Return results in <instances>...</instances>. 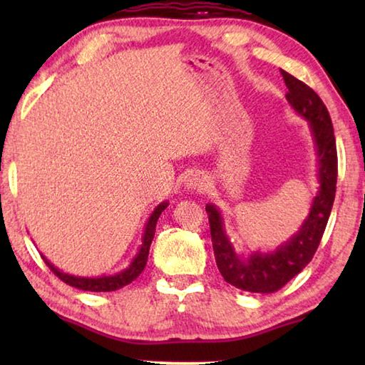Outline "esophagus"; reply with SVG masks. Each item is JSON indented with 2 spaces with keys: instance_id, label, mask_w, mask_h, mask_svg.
Masks as SVG:
<instances>
[{
  "instance_id": "1",
  "label": "esophagus",
  "mask_w": 365,
  "mask_h": 365,
  "mask_svg": "<svg viewBox=\"0 0 365 365\" xmlns=\"http://www.w3.org/2000/svg\"><path fill=\"white\" fill-rule=\"evenodd\" d=\"M185 187L190 191H201L207 187V180L201 172H193V174H190L187 177V180H185Z\"/></svg>"
}]
</instances>
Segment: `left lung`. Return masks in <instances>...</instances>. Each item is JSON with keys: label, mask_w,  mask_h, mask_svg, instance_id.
<instances>
[{"label": "left lung", "mask_w": 365, "mask_h": 365, "mask_svg": "<svg viewBox=\"0 0 365 365\" xmlns=\"http://www.w3.org/2000/svg\"><path fill=\"white\" fill-rule=\"evenodd\" d=\"M288 88L287 101L296 114L307 120L317 160L319 188L299 230L274 251L238 255L225 232L220 209L209 202L206 211L211 225L212 248L219 272L227 283L243 292L274 293L311 262L329 222L336 191L338 159L335 133L329 110L319 95L288 72L282 71Z\"/></svg>", "instance_id": "obj_1"}]
</instances>
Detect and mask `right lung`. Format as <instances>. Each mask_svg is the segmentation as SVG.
Segmentation results:
<instances>
[{
	"instance_id": "obj_1",
	"label": "right lung",
	"mask_w": 365,
	"mask_h": 365,
	"mask_svg": "<svg viewBox=\"0 0 365 365\" xmlns=\"http://www.w3.org/2000/svg\"><path fill=\"white\" fill-rule=\"evenodd\" d=\"M168 206H169V201H164L154 207L150 219L146 220L143 237H141V245L137 251V255H135L130 264H128V267L117 272L114 275H101V277L71 275L58 269L56 265L49 262L45 256H43V261H45L48 267L54 272V275H58L61 280L73 288L83 289V292H115V289H120L125 285H128V283H132L141 274V272H143L148 261V255H150V246L154 238V232H156L158 219Z\"/></svg>"
}]
</instances>
